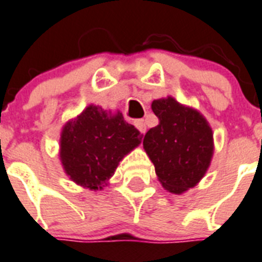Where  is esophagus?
Wrapping results in <instances>:
<instances>
[{
  "instance_id": "1",
  "label": "esophagus",
  "mask_w": 262,
  "mask_h": 262,
  "mask_svg": "<svg viewBox=\"0 0 262 262\" xmlns=\"http://www.w3.org/2000/svg\"><path fill=\"white\" fill-rule=\"evenodd\" d=\"M135 127L139 129V131H140L141 134H145L146 124H145V122H144V119H136V121H135Z\"/></svg>"
}]
</instances>
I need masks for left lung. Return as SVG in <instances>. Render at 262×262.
Here are the masks:
<instances>
[{"instance_id":"8db88e82","label":"left lung","mask_w":262,"mask_h":262,"mask_svg":"<svg viewBox=\"0 0 262 262\" xmlns=\"http://www.w3.org/2000/svg\"><path fill=\"white\" fill-rule=\"evenodd\" d=\"M151 111L159 123L144 136L143 145L162 186L181 194L201 181L213 154L212 129L198 111L173 98L158 99Z\"/></svg>"}]
</instances>
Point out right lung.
I'll return each mask as SVG.
<instances>
[{"mask_svg": "<svg viewBox=\"0 0 262 262\" xmlns=\"http://www.w3.org/2000/svg\"><path fill=\"white\" fill-rule=\"evenodd\" d=\"M143 135L122 113L89 105L66 123L60 138V161L72 181L90 190H101L119 162L141 143Z\"/></svg>", "mask_w": 262, "mask_h": 262, "instance_id": "right-lung-1", "label": "right lung"}]
</instances>
